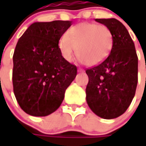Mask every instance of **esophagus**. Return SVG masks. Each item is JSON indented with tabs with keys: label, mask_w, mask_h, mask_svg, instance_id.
Here are the masks:
<instances>
[{
	"label": "esophagus",
	"mask_w": 146,
	"mask_h": 146,
	"mask_svg": "<svg viewBox=\"0 0 146 146\" xmlns=\"http://www.w3.org/2000/svg\"><path fill=\"white\" fill-rule=\"evenodd\" d=\"M78 71H79V72H84V70H83L82 68H79V69H78Z\"/></svg>",
	"instance_id": "obj_1"
}]
</instances>
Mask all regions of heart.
<instances>
[{"label":"heart","instance_id":"b5f03b06","mask_svg":"<svg viewBox=\"0 0 146 146\" xmlns=\"http://www.w3.org/2000/svg\"><path fill=\"white\" fill-rule=\"evenodd\" d=\"M113 46V35L106 26L82 23L71 27L58 42L62 58L68 62L76 57L83 64L96 66L109 56Z\"/></svg>","mask_w":146,"mask_h":146}]
</instances>
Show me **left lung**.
Here are the masks:
<instances>
[{
    "label": "left lung",
    "mask_w": 146,
    "mask_h": 146,
    "mask_svg": "<svg viewBox=\"0 0 146 146\" xmlns=\"http://www.w3.org/2000/svg\"><path fill=\"white\" fill-rule=\"evenodd\" d=\"M113 35V46L106 59L86 70V101L94 114L106 119L123 115L135 96L138 81V58L124 25L115 19H96Z\"/></svg>",
    "instance_id": "8db88e82"
}]
</instances>
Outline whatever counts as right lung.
<instances>
[{"label": "right lung", "instance_id": "1", "mask_svg": "<svg viewBox=\"0 0 146 146\" xmlns=\"http://www.w3.org/2000/svg\"><path fill=\"white\" fill-rule=\"evenodd\" d=\"M71 21L34 23L20 37L13 62L16 100L27 114L47 116L58 109L66 89L77 75L76 66L62 58L60 38Z\"/></svg>", "mask_w": 146, "mask_h": 146}]
</instances>
